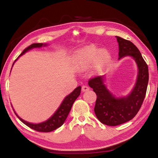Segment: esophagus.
I'll list each match as a JSON object with an SVG mask.
<instances>
[{"mask_svg": "<svg viewBox=\"0 0 158 158\" xmlns=\"http://www.w3.org/2000/svg\"><path fill=\"white\" fill-rule=\"evenodd\" d=\"M89 90V87L88 86V85H82V87H81L82 92H85V91H87V90Z\"/></svg>", "mask_w": 158, "mask_h": 158, "instance_id": "34e87169", "label": "esophagus"}]
</instances>
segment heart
Masks as SVG:
<instances>
[{"mask_svg": "<svg viewBox=\"0 0 158 158\" xmlns=\"http://www.w3.org/2000/svg\"><path fill=\"white\" fill-rule=\"evenodd\" d=\"M111 60V53L106 49H100L95 45H89L79 50L74 56V68L83 71L94 62V69L99 72L107 65Z\"/></svg>", "mask_w": 158, "mask_h": 158, "instance_id": "heart-1", "label": "heart"}]
</instances>
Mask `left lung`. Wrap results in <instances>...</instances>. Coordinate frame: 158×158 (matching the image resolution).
I'll return each mask as SVG.
<instances>
[{
	"label": "left lung",
	"instance_id": "left-lung-1",
	"mask_svg": "<svg viewBox=\"0 0 158 158\" xmlns=\"http://www.w3.org/2000/svg\"><path fill=\"white\" fill-rule=\"evenodd\" d=\"M118 43V60L132 58L137 66L135 84L129 94L117 97L107 89L106 74L89 80L96 95L95 114L102 123L116 126L132 120L138 113L145 98L148 83V68L139 50L132 42L116 36Z\"/></svg>",
	"mask_w": 158,
	"mask_h": 158
}]
</instances>
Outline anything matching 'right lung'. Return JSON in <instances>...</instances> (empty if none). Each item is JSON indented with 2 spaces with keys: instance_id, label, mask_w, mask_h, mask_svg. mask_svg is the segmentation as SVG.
<instances>
[{
  "instance_id": "right-lung-1",
  "label": "right lung",
  "mask_w": 158,
  "mask_h": 158,
  "mask_svg": "<svg viewBox=\"0 0 158 158\" xmlns=\"http://www.w3.org/2000/svg\"><path fill=\"white\" fill-rule=\"evenodd\" d=\"M48 46L47 44H42V43H34L32 44L30 46L28 47L26 49L23 51V52L21 53L17 59L15 60V62L12 64V67L14 65L15 63L18 60V58L21 56H23L26 52H28L31 49H33L34 48H41L42 47H47ZM12 70V68H11ZM81 86H78L76 88L73 92L69 93L68 95H67L66 97L64 98L62 102H61L59 107L57 109V110L55 111V113L53 114L52 116H51L49 119H47V121H43L42 123H29L28 121H26L24 120L21 118L16 113L15 111L14 110L15 114L17 115V116L19 118L20 121L23 123L25 125H27L29 127H31V129L35 130L38 132H52L53 130H55L59 127L62 125L64 122L68 117L69 111L71 110L72 106H73V103L74 101L76 100V99L79 97L80 93H81Z\"/></svg>"
}]
</instances>
